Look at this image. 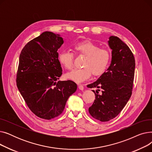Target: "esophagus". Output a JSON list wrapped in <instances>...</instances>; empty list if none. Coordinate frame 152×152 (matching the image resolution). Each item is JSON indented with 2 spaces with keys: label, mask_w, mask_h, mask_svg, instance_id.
<instances>
[{
  "label": "esophagus",
  "mask_w": 152,
  "mask_h": 152,
  "mask_svg": "<svg viewBox=\"0 0 152 152\" xmlns=\"http://www.w3.org/2000/svg\"><path fill=\"white\" fill-rule=\"evenodd\" d=\"M78 88L79 90L83 91L84 90V86L82 84H78Z\"/></svg>",
  "instance_id": "1"
}]
</instances>
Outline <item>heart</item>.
<instances>
[{
	"mask_svg": "<svg viewBox=\"0 0 152 152\" xmlns=\"http://www.w3.org/2000/svg\"><path fill=\"white\" fill-rule=\"evenodd\" d=\"M74 51L77 54L86 56L81 68L72 71L67 74V77L77 83L83 82L92 75L100 76L105 73L109 64L111 55L106 48L99 46L89 41L76 43ZM59 60L66 69L71 70L74 66V55L69 50H64L59 55Z\"/></svg>",
	"mask_w": 152,
	"mask_h": 152,
	"instance_id": "obj_1",
	"label": "heart"
}]
</instances>
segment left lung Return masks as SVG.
Segmentation results:
<instances>
[{
  "label": "left lung",
  "instance_id": "8db88e82",
  "mask_svg": "<svg viewBox=\"0 0 152 152\" xmlns=\"http://www.w3.org/2000/svg\"><path fill=\"white\" fill-rule=\"evenodd\" d=\"M108 45L112 50L110 66L96 81L87 85L89 88L102 90L100 94L93 91L95 99L89 108L90 115L102 122L117 116L129 100L135 66L132 52L119 37L110 36Z\"/></svg>",
  "mask_w": 152,
  "mask_h": 152
}]
</instances>
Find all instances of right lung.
Returning a JSON list of instances; mask_svg holds the SVG:
<instances>
[{"instance_id":"right-lung-1","label":"right lung","mask_w":152,"mask_h":152,"mask_svg":"<svg viewBox=\"0 0 152 152\" xmlns=\"http://www.w3.org/2000/svg\"><path fill=\"white\" fill-rule=\"evenodd\" d=\"M59 34L45 31L31 40L20 55L17 86L30 110L49 120L62 113L69 97L77 89L72 81H59L62 75L58 49Z\"/></svg>"}]
</instances>
